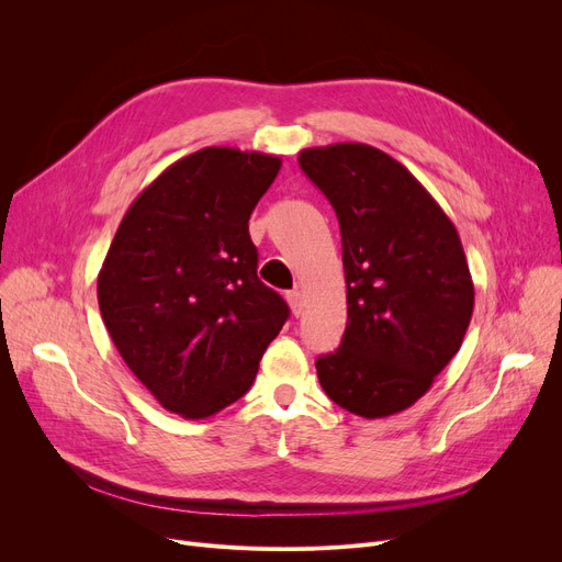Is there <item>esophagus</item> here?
I'll list each match as a JSON object with an SVG mask.
<instances>
[{"label":"esophagus","mask_w":562,"mask_h":562,"mask_svg":"<svg viewBox=\"0 0 562 562\" xmlns=\"http://www.w3.org/2000/svg\"><path fill=\"white\" fill-rule=\"evenodd\" d=\"M286 303H289L293 316H301V312H303V293L299 289L286 291Z\"/></svg>","instance_id":"esophagus-1"}]
</instances>
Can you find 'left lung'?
I'll list each match as a JSON object with an SVG mask.
<instances>
[{
  "mask_svg": "<svg viewBox=\"0 0 562 562\" xmlns=\"http://www.w3.org/2000/svg\"><path fill=\"white\" fill-rule=\"evenodd\" d=\"M299 164L335 206L346 276V330L339 348L316 360L318 382L352 415H396L451 362L474 312L458 229L378 147H307Z\"/></svg>",
  "mask_w": 562,
  "mask_h": 562,
  "instance_id": "8db88e82",
  "label": "left lung"
}]
</instances>
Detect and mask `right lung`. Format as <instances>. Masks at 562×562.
<instances>
[{
	"instance_id": "right-lung-1",
	"label": "right lung",
	"mask_w": 562,
	"mask_h": 562,
	"mask_svg": "<svg viewBox=\"0 0 562 562\" xmlns=\"http://www.w3.org/2000/svg\"><path fill=\"white\" fill-rule=\"evenodd\" d=\"M282 159L202 147L140 191L98 276L104 326L175 415L206 419L252 385L289 307L257 278L248 221Z\"/></svg>"
}]
</instances>
